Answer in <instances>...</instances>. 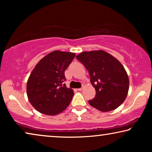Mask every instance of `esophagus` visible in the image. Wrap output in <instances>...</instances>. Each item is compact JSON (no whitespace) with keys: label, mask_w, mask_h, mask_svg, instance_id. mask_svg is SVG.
<instances>
[{"label":"esophagus","mask_w":152,"mask_h":152,"mask_svg":"<svg viewBox=\"0 0 152 152\" xmlns=\"http://www.w3.org/2000/svg\"><path fill=\"white\" fill-rule=\"evenodd\" d=\"M77 90L79 91H82L83 90V86L82 87V88H77Z\"/></svg>","instance_id":"esophagus-1"}]
</instances>
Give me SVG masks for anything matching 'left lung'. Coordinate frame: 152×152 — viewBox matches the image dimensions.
<instances>
[{
	"instance_id": "1",
	"label": "left lung",
	"mask_w": 152,
	"mask_h": 152,
	"mask_svg": "<svg viewBox=\"0 0 152 152\" xmlns=\"http://www.w3.org/2000/svg\"><path fill=\"white\" fill-rule=\"evenodd\" d=\"M88 70L91 84L96 91L88 100L91 107L103 112L114 110L127 95L129 80L121 63L103 50L83 52L76 56Z\"/></svg>"
}]
</instances>
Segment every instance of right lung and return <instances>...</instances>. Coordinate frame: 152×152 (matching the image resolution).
Wrapping results in <instances>:
<instances>
[{"instance_id":"right-lung-1","label":"right lung","mask_w":152,"mask_h":152,"mask_svg":"<svg viewBox=\"0 0 152 152\" xmlns=\"http://www.w3.org/2000/svg\"><path fill=\"white\" fill-rule=\"evenodd\" d=\"M75 54L59 50L48 54L37 64L27 82V95L37 111L57 115L70 104L73 91L66 87L65 70Z\"/></svg>"}]
</instances>
